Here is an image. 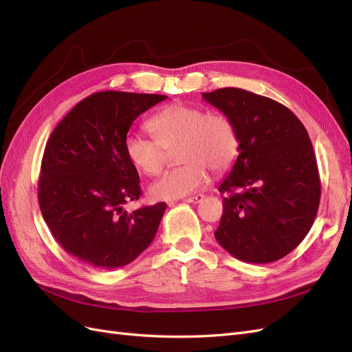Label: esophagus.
Listing matches in <instances>:
<instances>
[{"instance_id": "obj_1", "label": "esophagus", "mask_w": 352, "mask_h": 352, "mask_svg": "<svg viewBox=\"0 0 352 352\" xmlns=\"http://www.w3.org/2000/svg\"><path fill=\"white\" fill-rule=\"evenodd\" d=\"M202 198H204V195H195V197H189L186 199H184L185 202H192V204H197V202H199Z\"/></svg>"}]
</instances>
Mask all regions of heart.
<instances>
[{
    "instance_id": "obj_1",
    "label": "heart",
    "mask_w": 352,
    "mask_h": 352,
    "mask_svg": "<svg viewBox=\"0 0 352 352\" xmlns=\"http://www.w3.org/2000/svg\"><path fill=\"white\" fill-rule=\"evenodd\" d=\"M153 140L129 133L124 154L145 176H157L166 166L167 153L176 150L180 163L150 188L154 199H179L195 194L207 182L208 172L223 173L238 155L239 138L229 117L208 113L185 102H173L155 113L146 123Z\"/></svg>"
}]
</instances>
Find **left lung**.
Returning a JSON list of instances; mask_svg holds the SVG:
<instances>
[{"mask_svg":"<svg viewBox=\"0 0 352 352\" xmlns=\"http://www.w3.org/2000/svg\"><path fill=\"white\" fill-rule=\"evenodd\" d=\"M202 98L235 124L239 155L219 186L217 242L245 263H272L310 232L320 202L313 145L300 119L280 102L239 88Z\"/></svg>","mask_w":352,"mask_h":352,"instance_id":"left-lung-1","label":"left lung"}]
</instances>
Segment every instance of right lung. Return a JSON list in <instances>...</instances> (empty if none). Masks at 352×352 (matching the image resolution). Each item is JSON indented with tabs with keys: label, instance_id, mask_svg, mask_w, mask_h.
I'll return each instance as SVG.
<instances>
[{
	"label": "right lung",
	"instance_id": "1",
	"mask_svg": "<svg viewBox=\"0 0 352 352\" xmlns=\"http://www.w3.org/2000/svg\"><path fill=\"white\" fill-rule=\"evenodd\" d=\"M166 98L97 92L52 131L41 164L39 207L52 236L78 260L105 270L123 267L153 242L167 206L123 210L142 194L124 140L136 117Z\"/></svg>",
	"mask_w": 352,
	"mask_h": 352
}]
</instances>
